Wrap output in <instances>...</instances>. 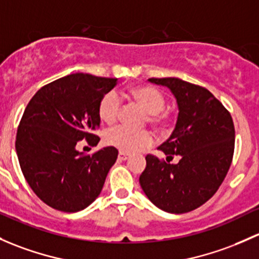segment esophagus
<instances>
[{"instance_id":"obj_1","label":"esophagus","mask_w":259,"mask_h":259,"mask_svg":"<svg viewBox=\"0 0 259 259\" xmlns=\"http://www.w3.org/2000/svg\"><path fill=\"white\" fill-rule=\"evenodd\" d=\"M118 159H119V160H122V161H124V160H127V159H129V155L125 154V152H119Z\"/></svg>"}]
</instances>
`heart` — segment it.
Wrapping results in <instances>:
<instances>
[{
	"mask_svg": "<svg viewBox=\"0 0 259 259\" xmlns=\"http://www.w3.org/2000/svg\"><path fill=\"white\" fill-rule=\"evenodd\" d=\"M135 103H138L148 113L146 121L156 127L165 130L168 125V116L164 111L166 98L161 91L151 85L133 87L127 92ZM121 110V100L115 92H108L98 104V115L102 121L113 124L118 120ZM104 141L109 146L118 149L120 152L133 154L152 144V137L146 130L135 132L126 126H115L105 132Z\"/></svg>",
	"mask_w": 259,
	"mask_h": 259,
	"instance_id": "obj_1",
	"label": "heart"
}]
</instances>
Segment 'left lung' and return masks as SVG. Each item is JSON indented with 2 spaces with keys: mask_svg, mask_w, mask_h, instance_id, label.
<instances>
[{
  "mask_svg": "<svg viewBox=\"0 0 259 259\" xmlns=\"http://www.w3.org/2000/svg\"><path fill=\"white\" fill-rule=\"evenodd\" d=\"M175 95L179 116L171 137L159 146L165 160L146 155L141 187L156 207L185 213L212 197L228 172L235 151L230 111L206 88L179 78H150ZM178 154L180 161L170 164Z\"/></svg>",
  "mask_w": 259,
  "mask_h": 259,
  "instance_id": "obj_1",
  "label": "left lung"
}]
</instances>
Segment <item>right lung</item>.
Instances as JSON below:
<instances>
[{
    "label": "right lung",
    "mask_w": 259,
    "mask_h": 259,
    "mask_svg": "<svg viewBox=\"0 0 259 259\" xmlns=\"http://www.w3.org/2000/svg\"><path fill=\"white\" fill-rule=\"evenodd\" d=\"M116 80L69 74L42 87L24 109L16 135L18 161L34 194L52 208L78 212L102 191L118 150L108 146L87 155L77 144L98 145V104Z\"/></svg>",
    "instance_id": "1"
}]
</instances>
